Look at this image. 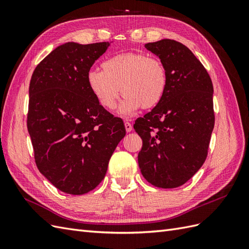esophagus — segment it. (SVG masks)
<instances>
[{"mask_svg":"<svg viewBox=\"0 0 249 249\" xmlns=\"http://www.w3.org/2000/svg\"><path fill=\"white\" fill-rule=\"evenodd\" d=\"M124 127H125V131L126 132H131L133 130V126L129 122H125L124 123Z\"/></svg>","mask_w":249,"mask_h":249,"instance_id":"34e87169","label":"esophagus"}]
</instances>
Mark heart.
I'll return each instance as SVG.
<instances>
[{
    "instance_id": "1",
    "label": "heart",
    "mask_w": 249,
    "mask_h": 249,
    "mask_svg": "<svg viewBox=\"0 0 249 249\" xmlns=\"http://www.w3.org/2000/svg\"><path fill=\"white\" fill-rule=\"evenodd\" d=\"M103 71L90 70L87 84L101 106L116 108L120 92L124 96L119 112L132 116L140 108L153 109L163 100L168 87L167 67L160 58L143 53H124L102 63Z\"/></svg>"
}]
</instances>
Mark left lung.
Here are the masks:
<instances>
[{
	"mask_svg": "<svg viewBox=\"0 0 249 249\" xmlns=\"http://www.w3.org/2000/svg\"><path fill=\"white\" fill-rule=\"evenodd\" d=\"M145 48L166 65L168 87L161 103L135 122L143 142L138 164L148 183L169 189L184 185L207 159L215 124L213 84L183 43L162 39Z\"/></svg>",
	"mask_w": 249,
	"mask_h": 249,
	"instance_id": "8db88e82",
	"label": "left lung"
}]
</instances>
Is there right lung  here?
<instances>
[{"label": "right lung", "mask_w": 249, "mask_h": 249, "mask_svg": "<svg viewBox=\"0 0 249 249\" xmlns=\"http://www.w3.org/2000/svg\"><path fill=\"white\" fill-rule=\"evenodd\" d=\"M110 42L59 46L36 66L29 87L28 132L37 168L57 189L81 195L106 176L125 135L122 118L104 109L87 73Z\"/></svg>", "instance_id": "1"}]
</instances>
